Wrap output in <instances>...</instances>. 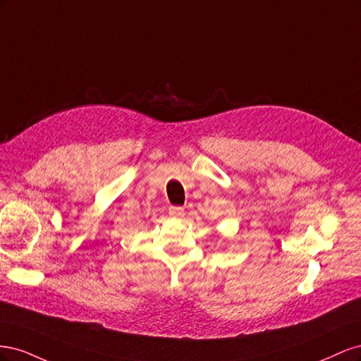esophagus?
<instances>
[{
	"mask_svg": "<svg viewBox=\"0 0 361 361\" xmlns=\"http://www.w3.org/2000/svg\"><path fill=\"white\" fill-rule=\"evenodd\" d=\"M169 215L173 218H182L185 215V209L180 206H170L169 207Z\"/></svg>",
	"mask_w": 361,
	"mask_h": 361,
	"instance_id": "obj_1",
	"label": "esophagus"
}]
</instances>
